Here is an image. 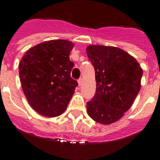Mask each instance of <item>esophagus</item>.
I'll use <instances>...</instances> for the list:
<instances>
[{"label":"esophagus","mask_w":160,"mask_h":160,"mask_svg":"<svg viewBox=\"0 0 160 160\" xmlns=\"http://www.w3.org/2000/svg\"><path fill=\"white\" fill-rule=\"evenodd\" d=\"M82 82H83L82 79H81V78H80V79L78 80V85H82Z\"/></svg>","instance_id":"34e87169"}]
</instances>
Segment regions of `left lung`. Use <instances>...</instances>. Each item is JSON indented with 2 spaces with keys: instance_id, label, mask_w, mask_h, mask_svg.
I'll list each match as a JSON object with an SVG mask.
<instances>
[{
  "instance_id": "1",
  "label": "left lung",
  "mask_w": 160,
  "mask_h": 160,
  "mask_svg": "<svg viewBox=\"0 0 160 160\" xmlns=\"http://www.w3.org/2000/svg\"><path fill=\"white\" fill-rule=\"evenodd\" d=\"M86 52L95 71L96 91L88 101L89 116L110 124L131 107L139 90L143 70L132 55L114 46L91 45Z\"/></svg>"
}]
</instances>
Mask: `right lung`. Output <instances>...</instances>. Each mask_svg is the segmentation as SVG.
<instances>
[{
  "instance_id": "right-lung-1",
  "label": "right lung",
  "mask_w": 160,
  "mask_h": 160,
  "mask_svg": "<svg viewBox=\"0 0 160 160\" xmlns=\"http://www.w3.org/2000/svg\"><path fill=\"white\" fill-rule=\"evenodd\" d=\"M73 47L66 40L44 41L29 49L19 64L24 94L31 106L44 116L62 114L78 85L70 77Z\"/></svg>"
}]
</instances>
